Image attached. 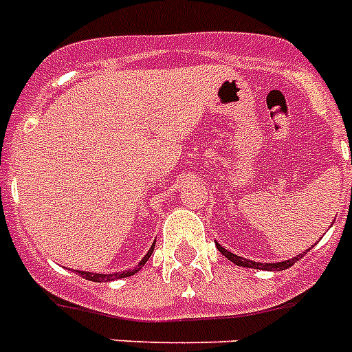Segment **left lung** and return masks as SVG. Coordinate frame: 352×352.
Returning a JSON list of instances; mask_svg holds the SVG:
<instances>
[{"instance_id":"8db88e82","label":"left lung","mask_w":352,"mask_h":352,"mask_svg":"<svg viewBox=\"0 0 352 352\" xmlns=\"http://www.w3.org/2000/svg\"><path fill=\"white\" fill-rule=\"evenodd\" d=\"M215 244H217V250L221 251L226 258L231 260L233 264L242 265V267H251V270L284 271V270H287V267H291V265L295 264V262H298V258H302V253H298L296 256H293V258H289V260H284V262H255V260H248V258H244V256H239V255H235V253H231V251H228L226 248H222L219 242H215Z\"/></svg>"}]
</instances>
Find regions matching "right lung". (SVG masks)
I'll return each instance as SVG.
<instances>
[{
    "instance_id": "obj_1",
    "label": "right lung",
    "mask_w": 352,
    "mask_h": 352,
    "mask_svg": "<svg viewBox=\"0 0 352 352\" xmlns=\"http://www.w3.org/2000/svg\"><path fill=\"white\" fill-rule=\"evenodd\" d=\"M153 248H155V242L151 244V248L148 250V253L141 258V262L135 265V267H131V270H124V271H117V273H110V275H102V273H90V271H76L77 275H81L82 278L92 280V282H111V280H119V278H126V276H133L137 271L142 270V265L146 264L148 258L153 253Z\"/></svg>"
}]
</instances>
